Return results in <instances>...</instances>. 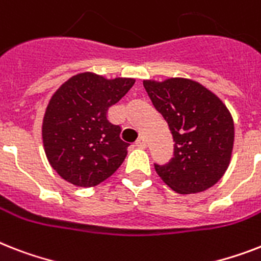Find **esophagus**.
<instances>
[{"label": "esophagus", "mask_w": 261, "mask_h": 261, "mask_svg": "<svg viewBox=\"0 0 261 261\" xmlns=\"http://www.w3.org/2000/svg\"><path fill=\"white\" fill-rule=\"evenodd\" d=\"M135 146H137L138 149H146V139L143 137L138 138L137 142H135Z\"/></svg>", "instance_id": "esophagus-1"}]
</instances>
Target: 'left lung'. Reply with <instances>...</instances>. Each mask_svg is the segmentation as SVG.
I'll return each mask as SVG.
<instances>
[{"label":"left lung","mask_w":261,"mask_h":261,"mask_svg":"<svg viewBox=\"0 0 261 261\" xmlns=\"http://www.w3.org/2000/svg\"><path fill=\"white\" fill-rule=\"evenodd\" d=\"M152 105L174 139V156L155 165L156 174L179 194L209 189L230 164L234 124L225 103L206 87L185 77L143 80Z\"/></svg>","instance_id":"1"}]
</instances>
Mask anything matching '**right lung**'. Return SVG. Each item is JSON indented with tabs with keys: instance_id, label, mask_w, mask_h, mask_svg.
<instances>
[{
	"instance_id": "right-lung-1",
	"label": "right lung",
	"mask_w": 261,
	"mask_h": 261,
	"mask_svg": "<svg viewBox=\"0 0 261 261\" xmlns=\"http://www.w3.org/2000/svg\"><path fill=\"white\" fill-rule=\"evenodd\" d=\"M135 79H107L94 72L72 76L56 90L42 118V146L57 174L80 188L107 179L123 164L128 143L107 110L128 92Z\"/></svg>"
}]
</instances>
